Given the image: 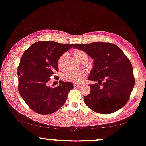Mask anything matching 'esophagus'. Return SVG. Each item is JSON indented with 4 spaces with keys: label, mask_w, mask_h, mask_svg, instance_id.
Returning a JSON list of instances; mask_svg holds the SVG:
<instances>
[{
    "label": "esophagus",
    "mask_w": 146,
    "mask_h": 146,
    "mask_svg": "<svg viewBox=\"0 0 146 146\" xmlns=\"http://www.w3.org/2000/svg\"><path fill=\"white\" fill-rule=\"evenodd\" d=\"M81 85H82L81 84H78V83H75V84H74V86L75 87H80Z\"/></svg>",
    "instance_id": "34e87169"
}]
</instances>
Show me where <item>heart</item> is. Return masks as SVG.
<instances>
[{
	"mask_svg": "<svg viewBox=\"0 0 146 146\" xmlns=\"http://www.w3.org/2000/svg\"><path fill=\"white\" fill-rule=\"evenodd\" d=\"M84 52L80 50H75L74 52V55L76 58H78V56H80L81 54H82ZM66 56V54H64L61 56L59 58L58 60V66L60 68H61L63 66V62L64 60L65 59ZM85 76V73L82 71L80 70H73V71H68V72L65 74V78L67 80L72 81V82H79L82 80L83 79V78Z\"/></svg>",
	"mask_w": 146,
	"mask_h": 146,
	"instance_id": "1",
	"label": "heart"
}]
</instances>
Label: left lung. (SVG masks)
Wrapping results in <instances>:
<instances>
[{
	"instance_id": "obj_1",
	"label": "left lung",
	"mask_w": 146,
	"mask_h": 146,
	"mask_svg": "<svg viewBox=\"0 0 146 146\" xmlns=\"http://www.w3.org/2000/svg\"><path fill=\"white\" fill-rule=\"evenodd\" d=\"M73 48L85 52L94 60L88 80L96 83L89 85L90 93L84 96L87 106L103 114L124 106L135 79L132 66L123 51L115 44L102 42L76 44Z\"/></svg>"
}]
</instances>
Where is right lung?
<instances>
[{
    "label": "right lung",
    "instance_id": "right-lung-1",
    "mask_svg": "<svg viewBox=\"0 0 146 146\" xmlns=\"http://www.w3.org/2000/svg\"><path fill=\"white\" fill-rule=\"evenodd\" d=\"M74 44L39 41L32 44L22 56L19 67V91L30 108L40 114H50L64 104L74 86L59 82L57 87H50L48 82L58 72V60Z\"/></svg>",
    "mask_w": 146,
    "mask_h": 146
}]
</instances>
